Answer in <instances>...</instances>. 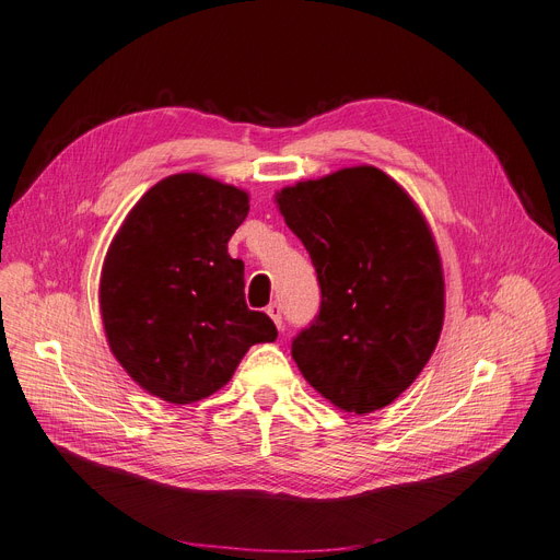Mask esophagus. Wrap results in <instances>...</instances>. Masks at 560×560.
<instances>
[{
    "instance_id": "1",
    "label": "esophagus",
    "mask_w": 560,
    "mask_h": 560,
    "mask_svg": "<svg viewBox=\"0 0 560 560\" xmlns=\"http://www.w3.org/2000/svg\"><path fill=\"white\" fill-rule=\"evenodd\" d=\"M267 311V315H270V318L275 320V325L281 329L283 327V318H281V304H277V302H272L270 306L265 308Z\"/></svg>"
}]
</instances>
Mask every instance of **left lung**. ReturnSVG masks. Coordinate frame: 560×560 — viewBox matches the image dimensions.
<instances>
[{"label": "left lung", "mask_w": 560, "mask_h": 560, "mask_svg": "<svg viewBox=\"0 0 560 560\" xmlns=\"http://www.w3.org/2000/svg\"><path fill=\"white\" fill-rule=\"evenodd\" d=\"M277 206L306 247L320 313L293 338L306 382L371 415L419 377L444 325V275L425 217L375 166L283 187Z\"/></svg>", "instance_id": "8db88e82"}]
</instances>
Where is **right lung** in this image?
Wrapping results in <instances>:
<instances>
[{"instance_id": "obj_1", "label": "right lung", "mask_w": 560, "mask_h": 560, "mask_svg": "<svg viewBox=\"0 0 560 560\" xmlns=\"http://www.w3.org/2000/svg\"><path fill=\"white\" fill-rule=\"evenodd\" d=\"M249 194L201 174L153 185L114 235L101 275L107 343L145 392L174 405L212 396L256 343L270 315L245 302V262L229 240Z\"/></svg>"}]
</instances>
